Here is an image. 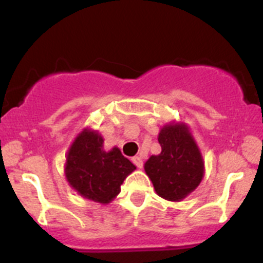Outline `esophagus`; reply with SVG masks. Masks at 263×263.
I'll use <instances>...</instances> for the list:
<instances>
[{"label": "esophagus", "instance_id": "obj_1", "mask_svg": "<svg viewBox=\"0 0 263 263\" xmlns=\"http://www.w3.org/2000/svg\"><path fill=\"white\" fill-rule=\"evenodd\" d=\"M132 163H134L135 165H136L137 168H140V169L144 166V161H142V159L140 158V156H134V158H132Z\"/></svg>", "mask_w": 263, "mask_h": 263}]
</instances>
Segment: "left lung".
<instances>
[{"mask_svg": "<svg viewBox=\"0 0 263 263\" xmlns=\"http://www.w3.org/2000/svg\"><path fill=\"white\" fill-rule=\"evenodd\" d=\"M161 153L145 163L156 193L179 201L196 190L203 177V161L195 140L183 124H169L160 131Z\"/></svg>", "mask_w": 263, "mask_h": 263, "instance_id": "obj_1", "label": "left lung"}]
</instances>
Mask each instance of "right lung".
<instances>
[{
    "mask_svg": "<svg viewBox=\"0 0 263 263\" xmlns=\"http://www.w3.org/2000/svg\"><path fill=\"white\" fill-rule=\"evenodd\" d=\"M135 169L118 147L103 150V137L89 129L76 137L66 159V178L71 187L100 203L110 202Z\"/></svg>",
    "mask_w": 263,
    "mask_h": 263,
    "instance_id": "right-lung-1",
    "label": "right lung"
}]
</instances>
